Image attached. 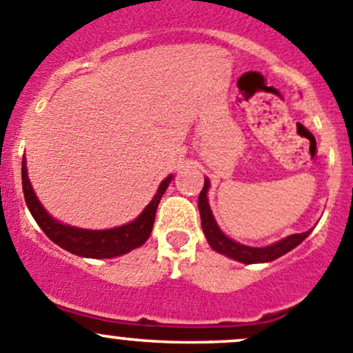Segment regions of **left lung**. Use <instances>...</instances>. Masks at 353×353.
<instances>
[{"label": "left lung", "instance_id": "left-lung-1", "mask_svg": "<svg viewBox=\"0 0 353 353\" xmlns=\"http://www.w3.org/2000/svg\"><path fill=\"white\" fill-rule=\"evenodd\" d=\"M208 188H210V181H208V177H205L203 190H201L200 196H198V210H200L201 217V229H203V234L207 238L208 245L215 252L221 253V255L229 256L232 260H238L241 263L272 262V260L279 259L281 255L288 253L290 250L296 248L312 232V229H309L305 232H296V234L286 236V238L279 239V241L268 246H250L234 241L228 234H224V231L219 228L217 221H215L214 214H212L210 203H208L207 198Z\"/></svg>", "mask_w": 353, "mask_h": 353}]
</instances>
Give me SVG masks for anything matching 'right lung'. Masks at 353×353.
<instances>
[{
	"label": "right lung",
	"mask_w": 353,
	"mask_h": 353,
	"mask_svg": "<svg viewBox=\"0 0 353 353\" xmlns=\"http://www.w3.org/2000/svg\"><path fill=\"white\" fill-rule=\"evenodd\" d=\"M172 177L174 176L170 174V176H167L160 183L155 196L152 198V201L146 205L145 210L134 221L112 229H82L75 228V225L63 224V222L57 221V219L48 214L46 208L37 200L36 193L32 190V184L29 181V176H27L26 157L22 159L23 198H26L27 208L32 214L34 221L43 229L44 234L51 241L57 243L60 248L67 250V252L74 253V255L85 256V259H114V256L125 255L131 250L145 245V241L152 234L157 207H159L165 190L169 188Z\"/></svg>",
	"instance_id": "right-lung-1"
}]
</instances>
